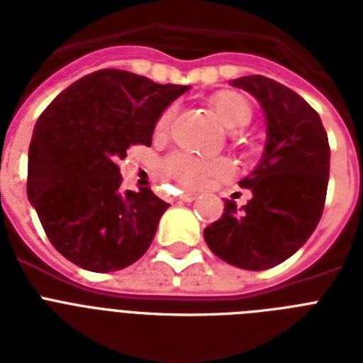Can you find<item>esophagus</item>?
<instances>
[{
    "label": "esophagus",
    "mask_w": 363,
    "mask_h": 363,
    "mask_svg": "<svg viewBox=\"0 0 363 363\" xmlns=\"http://www.w3.org/2000/svg\"><path fill=\"white\" fill-rule=\"evenodd\" d=\"M179 199H181V201H194V199H196V194H192V192H181Z\"/></svg>",
    "instance_id": "obj_1"
}]
</instances>
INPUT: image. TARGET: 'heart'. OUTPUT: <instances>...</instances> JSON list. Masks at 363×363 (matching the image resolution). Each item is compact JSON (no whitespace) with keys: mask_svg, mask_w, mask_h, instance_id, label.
Instances as JSON below:
<instances>
[{"mask_svg":"<svg viewBox=\"0 0 363 363\" xmlns=\"http://www.w3.org/2000/svg\"><path fill=\"white\" fill-rule=\"evenodd\" d=\"M211 109L215 111L218 121L226 125L228 130H241L252 118V107L248 99L233 90H222L216 92L209 99ZM173 121V109H167L164 115L158 118L156 124V133H165L169 130V124ZM165 171L173 179L181 182L186 188L203 186L209 179H222L232 173V165L228 160H199L190 154L177 152L165 160Z\"/></svg>","mask_w":363,"mask_h":363,"instance_id":"heart-1","label":"heart"}]
</instances>
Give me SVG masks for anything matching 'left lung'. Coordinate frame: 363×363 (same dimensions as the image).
I'll return each mask as SVG.
<instances>
[{
	"instance_id": "left-lung-1",
	"label": "left lung",
	"mask_w": 363,
	"mask_h": 363,
	"mask_svg": "<svg viewBox=\"0 0 363 363\" xmlns=\"http://www.w3.org/2000/svg\"><path fill=\"white\" fill-rule=\"evenodd\" d=\"M258 99L267 141L258 167L241 179L252 199L238 209L226 199L224 213L203 238L220 259L241 269L262 271L288 259L315 232L326 201L330 145L320 116L301 96L262 75L232 81Z\"/></svg>"
}]
</instances>
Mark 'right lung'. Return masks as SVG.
Returning <instances> with one entry per match:
<instances>
[{"label":"right lung","mask_w":363,"mask_h":363,"mask_svg":"<svg viewBox=\"0 0 363 363\" xmlns=\"http://www.w3.org/2000/svg\"><path fill=\"white\" fill-rule=\"evenodd\" d=\"M190 86L122 69L73 82L43 111L28 152V199L48 241L82 269H124L147 252L169 203L122 190L116 162L152 143L164 109Z\"/></svg>","instance_id":"right-lung-1"}]
</instances>
